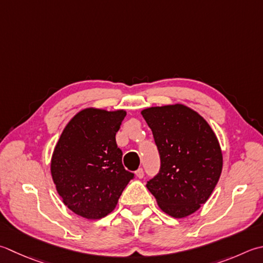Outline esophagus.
<instances>
[{
	"mask_svg": "<svg viewBox=\"0 0 263 263\" xmlns=\"http://www.w3.org/2000/svg\"><path fill=\"white\" fill-rule=\"evenodd\" d=\"M136 176H137V178H139V179H142L143 176H145V172H143V168H138L137 171H136Z\"/></svg>",
	"mask_w": 263,
	"mask_h": 263,
	"instance_id": "obj_1",
	"label": "esophagus"
}]
</instances>
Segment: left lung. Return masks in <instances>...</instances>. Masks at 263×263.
Masks as SVG:
<instances>
[{"label":"left lung","instance_id":"left-lung-1","mask_svg":"<svg viewBox=\"0 0 263 263\" xmlns=\"http://www.w3.org/2000/svg\"><path fill=\"white\" fill-rule=\"evenodd\" d=\"M161 158V168L147 182L163 212L184 218L202 206L222 171L217 136L198 112L181 104L141 111Z\"/></svg>","mask_w":263,"mask_h":263}]
</instances>
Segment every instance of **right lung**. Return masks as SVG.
<instances>
[{"instance_id": "obj_1", "label": "right lung", "mask_w": 263, "mask_h": 263, "mask_svg": "<svg viewBox=\"0 0 263 263\" xmlns=\"http://www.w3.org/2000/svg\"><path fill=\"white\" fill-rule=\"evenodd\" d=\"M125 110L86 108L64 128L51 158V176L64 204L77 215L98 220L116 208L135 174L122 164L116 143Z\"/></svg>"}]
</instances>
